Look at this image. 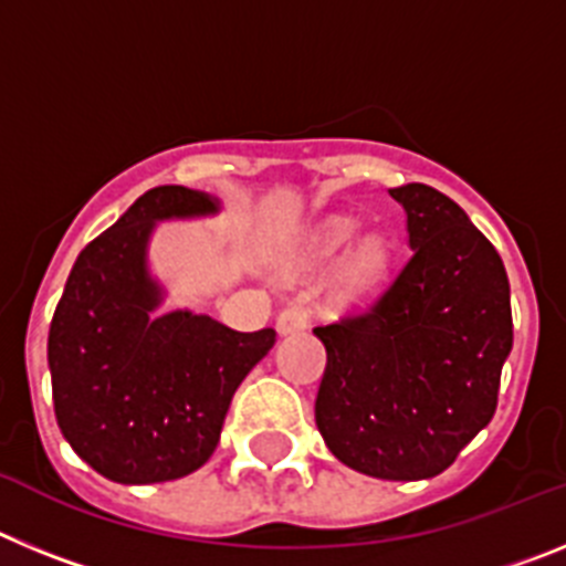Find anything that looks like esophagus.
Wrapping results in <instances>:
<instances>
[{
    "label": "esophagus",
    "mask_w": 566,
    "mask_h": 566,
    "mask_svg": "<svg viewBox=\"0 0 566 566\" xmlns=\"http://www.w3.org/2000/svg\"><path fill=\"white\" fill-rule=\"evenodd\" d=\"M306 326H308V314L300 303H292V306H286L277 314V332L283 334V337H286V334L303 332Z\"/></svg>",
    "instance_id": "1"
}]
</instances>
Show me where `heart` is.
I'll list each match as a JSON object with an SVG mask.
<instances>
[{"label":"heart","instance_id":"heart-1","mask_svg":"<svg viewBox=\"0 0 566 566\" xmlns=\"http://www.w3.org/2000/svg\"><path fill=\"white\" fill-rule=\"evenodd\" d=\"M354 232H357V221L345 218V214L323 221L300 249V266H317L323 260L334 258L354 238ZM385 269H388V243H385V238L379 232L363 234L345 252L343 263L334 274V292H337L339 303H359V300L368 297L382 280Z\"/></svg>","mask_w":566,"mask_h":566}]
</instances>
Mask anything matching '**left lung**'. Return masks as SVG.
<instances>
[{"label":"left lung","mask_w":566,"mask_h":566,"mask_svg":"<svg viewBox=\"0 0 566 566\" xmlns=\"http://www.w3.org/2000/svg\"><path fill=\"white\" fill-rule=\"evenodd\" d=\"M388 192L411 258L368 312L314 328L328 357L314 419L352 470L417 482L496 413L513 314L502 258L459 203L424 184Z\"/></svg>","instance_id":"8db88e82"}]
</instances>
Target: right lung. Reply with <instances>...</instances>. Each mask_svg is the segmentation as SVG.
<instances>
[{"label":"right lung","mask_w":566,"mask_h":566,"mask_svg":"<svg viewBox=\"0 0 566 566\" xmlns=\"http://www.w3.org/2000/svg\"><path fill=\"white\" fill-rule=\"evenodd\" d=\"M221 201L155 187L82 249L48 337L53 408L70 448L118 484L172 482L207 464L238 385L274 345L189 308L161 312L155 223L209 218Z\"/></svg>","instance_id":"obj_1"}]
</instances>
